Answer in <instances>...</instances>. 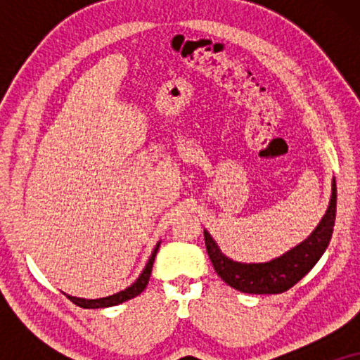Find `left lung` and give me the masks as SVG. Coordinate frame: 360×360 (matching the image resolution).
I'll list each match as a JSON object with an SVG mask.
<instances>
[{"instance_id":"obj_1","label":"left lung","mask_w":360,"mask_h":360,"mask_svg":"<svg viewBox=\"0 0 360 360\" xmlns=\"http://www.w3.org/2000/svg\"><path fill=\"white\" fill-rule=\"evenodd\" d=\"M336 221V181L333 184L331 203L324 218L314 233L297 248L282 257L267 264H239L233 262L219 252L218 245L205 231V244L210 260L221 280L243 293L269 295L283 293L298 283L314 267L333 236Z\"/></svg>"}]
</instances>
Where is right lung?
Wrapping results in <instances>:
<instances>
[{
	"instance_id": "add662e5",
	"label": "right lung",
	"mask_w": 360,
	"mask_h": 360,
	"mask_svg": "<svg viewBox=\"0 0 360 360\" xmlns=\"http://www.w3.org/2000/svg\"><path fill=\"white\" fill-rule=\"evenodd\" d=\"M157 250H159V244L155 245L154 252H152L149 262H147V265H146V269L142 270L141 277L137 278L136 282L131 285V287H127L126 290H122V292L111 295V297L98 298V300L77 298V297H70V295H67V298L70 300L72 303H75L77 307H80V308H108V307H115V304H120L122 302H127V300L137 297V295L144 292V288L147 287V283H149L150 272H152V265H154V259H155Z\"/></svg>"
}]
</instances>
